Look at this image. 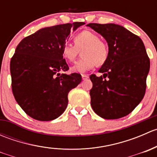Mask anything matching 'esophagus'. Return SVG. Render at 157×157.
Returning a JSON list of instances; mask_svg holds the SVG:
<instances>
[{"instance_id":"esophagus-1","label":"esophagus","mask_w":157,"mask_h":157,"mask_svg":"<svg viewBox=\"0 0 157 157\" xmlns=\"http://www.w3.org/2000/svg\"><path fill=\"white\" fill-rule=\"evenodd\" d=\"M89 78V76L86 75V74H82V79L83 80H86V79Z\"/></svg>"}]
</instances>
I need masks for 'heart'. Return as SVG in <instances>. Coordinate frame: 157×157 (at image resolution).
<instances>
[{
	"instance_id": "b5f03b06",
	"label": "heart",
	"mask_w": 157,
	"mask_h": 157,
	"mask_svg": "<svg viewBox=\"0 0 157 157\" xmlns=\"http://www.w3.org/2000/svg\"><path fill=\"white\" fill-rule=\"evenodd\" d=\"M74 45L66 43L63 45L62 56L67 61L72 62L81 50L82 58L72 67L74 72L84 73L93 69L96 65L101 66L107 61L109 57V46L99 37L89 30L77 33L74 37Z\"/></svg>"
}]
</instances>
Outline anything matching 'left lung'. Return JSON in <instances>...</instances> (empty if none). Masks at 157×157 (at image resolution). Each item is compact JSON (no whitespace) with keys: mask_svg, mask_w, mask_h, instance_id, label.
<instances>
[{"mask_svg":"<svg viewBox=\"0 0 157 157\" xmlns=\"http://www.w3.org/2000/svg\"><path fill=\"white\" fill-rule=\"evenodd\" d=\"M106 40L109 57L99 70L100 77L90 75L91 106L105 119H118L131 113L141 102L147 87L150 59L143 41L120 25L89 23Z\"/></svg>","mask_w":157,"mask_h":157,"instance_id":"1","label":"left lung"}]
</instances>
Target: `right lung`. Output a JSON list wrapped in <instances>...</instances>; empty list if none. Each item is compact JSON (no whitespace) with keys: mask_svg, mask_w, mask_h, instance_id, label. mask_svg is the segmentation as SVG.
I'll use <instances>...</instances> for the list:
<instances>
[{"mask_svg":"<svg viewBox=\"0 0 157 157\" xmlns=\"http://www.w3.org/2000/svg\"><path fill=\"white\" fill-rule=\"evenodd\" d=\"M84 24L75 22L42 28L17 45L10 61L12 91L17 103L31 118L52 121L67 108L68 93L82 77L77 73H60L69 69L61 49L71 30Z\"/></svg>","mask_w":157,"mask_h":157,"instance_id":"1","label":"right lung"}]
</instances>
